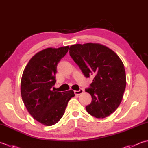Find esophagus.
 Masks as SVG:
<instances>
[{
	"instance_id": "34e87169",
	"label": "esophagus",
	"mask_w": 148,
	"mask_h": 148,
	"mask_svg": "<svg viewBox=\"0 0 148 148\" xmlns=\"http://www.w3.org/2000/svg\"><path fill=\"white\" fill-rule=\"evenodd\" d=\"M83 92H84V90L83 89L81 88V89H79V90H78V91L75 90L74 91V93L76 94V95H80V94L83 93Z\"/></svg>"
}]
</instances>
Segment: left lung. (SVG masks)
I'll list each match as a JSON object with an SVG mask.
<instances>
[{
	"mask_svg": "<svg viewBox=\"0 0 148 148\" xmlns=\"http://www.w3.org/2000/svg\"><path fill=\"white\" fill-rule=\"evenodd\" d=\"M69 54L84 76H94L89 88L92 102L87 112L97 118H104L120 104L126 88L123 63L112 49L99 43L77 44L70 46Z\"/></svg>",
	"mask_w": 148,
	"mask_h": 148,
	"instance_id": "1",
	"label": "left lung"
}]
</instances>
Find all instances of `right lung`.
I'll return each mask as SVG.
<instances>
[{
	"mask_svg": "<svg viewBox=\"0 0 148 148\" xmlns=\"http://www.w3.org/2000/svg\"><path fill=\"white\" fill-rule=\"evenodd\" d=\"M69 46L48 48L32 56L25 68L21 80V95L30 114L41 124L51 126L64 114L74 91L52 90L56 67L67 54Z\"/></svg>",
	"mask_w": 148,
	"mask_h": 148,
	"instance_id": "obj_1",
	"label": "right lung"
}]
</instances>
